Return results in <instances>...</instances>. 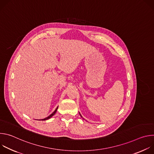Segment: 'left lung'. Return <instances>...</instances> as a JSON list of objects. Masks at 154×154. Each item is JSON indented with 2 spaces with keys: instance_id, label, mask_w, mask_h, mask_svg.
<instances>
[{
  "instance_id": "left-lung-1",
  "label": "left lung",
  "mask_w": 154,
  "mask_h": 154,
  "mask_svg": "<svg viewBox=\"0 0 154 154\" xmlns=\"http://www.w3.org/2000/svg\"><path fill=\"white\" fill-rule=\"evenodd\" d=\"M80 116H81V117H82V116H81V115H80Z\"/></svg>"
}]
</instances>
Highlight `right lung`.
I'll return each instance as SVG.
<instances>
[{
	"label": "right lung",
	"instance_id": "1",
	"mask_svg": "<svg viewBox=\"0 0 154 154\" xmlns=\"http://www.w3.org/2000/svg\"><path fill=\"white\" fill-rule=\"evenodd\" d=\"M57 109H58V107L55 109V110L51 115H49L48 117H47V118H45V119H41V121H45V120H47V119H49V118H51L52 116H54V115H55V113H56V112H57Z\"/></svg>",
	"mask_w": 154,
	"mask_h": 154
}]
</instances>
